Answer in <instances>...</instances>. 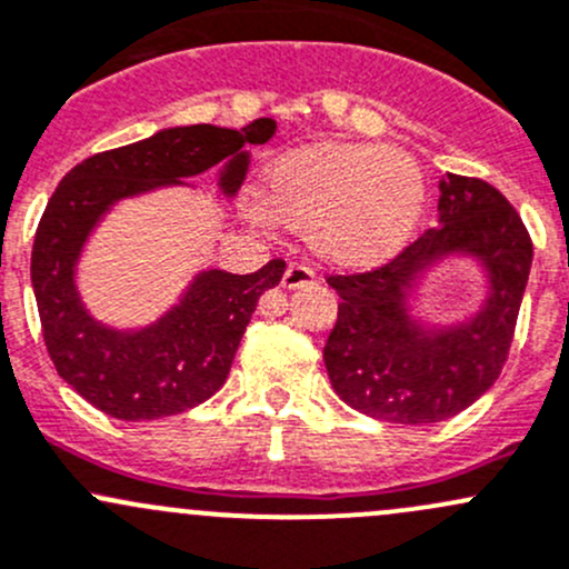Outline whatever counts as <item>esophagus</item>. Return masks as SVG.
<instances>
[{"label":"esophagus","instance_id":"1","mask_svg":"<svg viewBox=\"0 0 569 569\" xmlns=\"http://www.w3.org/2000/svg\"><path fill=\"white\" fill-rule=\"evenodd\" d=\"M313 278H316V274L310 272L308 267L291 264V267L283 272V280H280V286H283V289H289V291H295V289H302V286L313 283Z\"/></svg>","mask_w":569,"mask_h":569}]
</instances>
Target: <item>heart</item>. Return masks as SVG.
I'll return each mask as SVG.
<instances>
[{"label": "heart", "instance_id": "obj_1", "mask_svg": "<svg viewBox=\"0 0 569 569\" xmlns=\"http://www.w3.org/2000/svg\"><path fill=\"white\" fill-rule=\"evenodd\" d=\"M426 212V182L409 154L370 143H310L267 166L261 207L250 220H274L308 237L310 250L340 269L387 264L409 244Z\"/></svg>", "mask_w": 569, "mask_h": 569}]
</instances>
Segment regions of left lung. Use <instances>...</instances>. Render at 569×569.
Segmentation results:
<instances>
[{"label":"left lung","instance_id":"left-lung-1","mask_svg":"<svg viewBox=\"0 0 569 569\" xmlns=\"http://www.w3.org/2000/svg\"><path fill=\"white\" fill-rule=\"evenodd\" d=\"M439 193V226L390 264L327 278L340 297L325 346L332 390L351 409L398 426L450 420L490 390L531 269L529 231L493 184L447 171ZM450 254L483 267L487 300L456 326H428L410 313V297Z\"/></svg>","mask_w":569,"mask_h":569}]
</instances>
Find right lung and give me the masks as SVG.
<instances>
[{"label":"right lung","instance_id":"1","mask_svg":"<svg viewBox=\"0 0 569 569\" xmlns=\"http://www.w3.org/2000/svg\"><path fill=\"white\" fill-rule=\"evenodd\" d=\"M274 119L242 130L184 124L81 160L48 199L32 248V289L57 373L94 409L117 420H160L204 403L223 387L259 297L274 289L286 261L259 272L201 269L179 302L136 330L103 325L83 308L76 267L94 226L122 199L188 184L223 163L218 188L237 193L250 166L248 143H267Z\"/></svg>","mask_w":569,"mask_h":569}]
</instances>
